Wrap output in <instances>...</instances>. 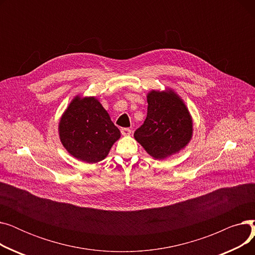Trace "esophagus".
I'll return each instance as SVG.
<instances>
[{
  "label": "esophagus",
  "mask_w": 255,
  "mask_h": 255,
  "mask_svg": "<svg viewBox=\"0 0 255 255\" xmlns=\"http://www.w3.org/2000/svg\"><path fill=\"white\" fill-rule=\"evenodd\" d=\"M121 133H122V135L124 136H128L131 134V130L129 128H122L121 129Z\"/></svg>",
  "instance_id": "1"
}]
</instances>
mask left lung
Instances as JSON below:
<instances>
[{"instance_id": "obj_1", "label": "left lung", "mask_w": 255, "mask_h": 255, "mask_svg": "<svg viewBox=\"0 0 255 255\" xmlns=\"http://www.w3.org/2000/svg\"><path fill=\"white\" fill-rule=\"evenodd\" d=\"M148 114L143 124L134 132V138L155 159H165L179 153L192 137V118L177 93L151 91Z\"/></svg>"}]
</instances>
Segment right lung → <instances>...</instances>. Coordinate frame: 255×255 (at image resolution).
Here are the masks:
<instances>
[{"mask_svg": "<svg viewBox=\"0 0 255 255\" xmlns=\"http://www.w3.org/2000/svg\"><path fill=\"white\" fill-rule=\"evenodd\" d=\"M64 148L87 163H96L110 153L121 132L95 97L75 96L59 123Z\"/></svg>", "mask_w": 255, "mask_h": 255, "instance_id": "add662e5", "label": "right lung"}]
</instances>
